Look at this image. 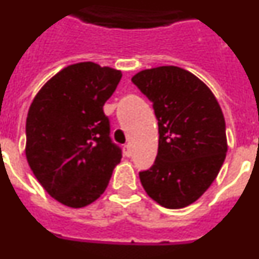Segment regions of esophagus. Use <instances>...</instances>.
Segmentation results:
<instances>
[{
	"instance_id": "34e87169",
	"label": "esophagus",
	"mask_w": 259,
	"mask_h": 259,
	"mask_svg": "<svg viewBox=\"0 0 259 259\" xmlns=\"http://www.w3.org/2000/svg\"><path fill=\"white\" fill-rule=\"evenodd\" d=\"M123 152H124V155L125 157H131V154H132V152H131V146L128 145H124L123 146Z\"/></svg>"
}]
</instances>
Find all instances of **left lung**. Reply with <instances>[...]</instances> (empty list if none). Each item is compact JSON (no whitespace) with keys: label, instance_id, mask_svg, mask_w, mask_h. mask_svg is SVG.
<instances>
[{"label":"left lung","instance_id":"1","mask_svg":"<svg viewBox=\"0 0 259 259\" xmlns=\"http://www.w3.org/2000/svg\"><path fill=\"white\" fill-rule=\"evenodd\" d=\"M131 80L153 102L159 134L157 158L140 172L141 184L161 206H189L218 176L228 149L218 100L202 80L176 66L143 70Z\"/></svg>","mask_w":259,"mask_h":259}]
</instances>
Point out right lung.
Here are the masks:
<instances>
[{
  "mask_svg": "<svg viewBox=\"0 0 259 259\" xmlns=\"http://www.w3.org/2000/svg\"><path fill=\"white\" fill-rule=\"evenodd\" d=\"M122 72L80 62L62 68L35 96L26 122V158L54 200L72 209L101 197L122 152L110 140L105 102Z\"/></svg>",
  "mask_w": 259,
  "mask_h": 259,
  "instance_id": "1",
  "label": "right lung"
}]
</instances>
